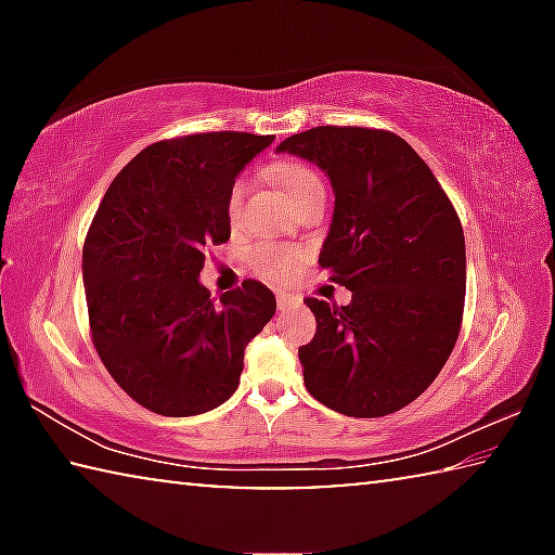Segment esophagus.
I'll return each mask as SVG.
<instances>
[{
    "mask_svg": "<svg viewBox=\"0 0 555 555\" xmlns=\"http://www.w3.org/2000/svg\"><path fill=\"white\" fill-rule=\"evenodd\" d=\"M296 296H291V294H276V306H279V311H286L288 306H294L296 304Z\"/></svg>",
    "mask_w": 555,
    "mask_h": 555,
    "instance_id": "1",
    "label": "esophagus"
}]
</instances>
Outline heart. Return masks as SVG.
<instances>
[{"instance_id":"b5f03b06","label":"heart","mask_w":555,"mask_h":555,"mask_svg":"<svg viewBox=\"0 0 555 555\" xmlns=\"http://www.w3.org/2000/svg\"><path fill=\"white\" fill-rule=\"evenodd\" d=\"M269 176L279 183L281 191H284L291 203L304 201L306 195H311L313 191H323V181L311 166L306 164H296V162H281L269 168ZM242 201H244V181H237L228 193V203H224V210H228V220L230 224H237L240 212H242ZM300 255L296 249H284V247H259L255 255H251V264L264 274L267 279H288L294 274L298 267Z\"/></svg>"}]
</instances>
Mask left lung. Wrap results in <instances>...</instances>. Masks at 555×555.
<instances>
[{
	"label": "left lung",
	"mask_w": 555,
	"mask_h": 555,
	"mask_svg": "<svg viewBox=\"0 0 555 555\" xmlns=\"http://www.w3.org/2000/svg\"><path fill=\"white\" fill-rule=\"evenodd\" d=\"M276 152L331 178L335 210L318 264L352 291L347 306L306 298L318 323L298 347L306 389L345 416H387L434 384L455 347L463 224L424 158L391 131L313 127Z\"/></svg>",
	"instance_id": "1"
}]
</instances>
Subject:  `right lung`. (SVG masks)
<instances>
[{
	"label": "right lung",
	"mask_w": 555,
	"mask_h": 555,
	"mask_svg": "<svg viewBox=\"0 0 555 555\" xmlns=\"http://www.w3.org/2000/svg\"><path fill=\"white\" fill-rule=\"evenodd\" d=\"M274 137L205 131L156 142L109 183L82 247L92 345L121 389L162 416H198L240 387L244 347L276 298L255 279L212 298L198 276L230 240L234 178Z\"/></svg>",
	"instance_id": "obj_1"
}]
</instances>
